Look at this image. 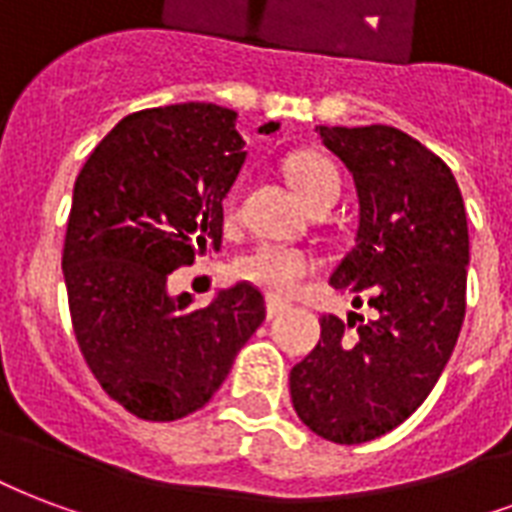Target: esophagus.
Listing matches in <instances>:
<instances>
[{"mask_svg":"<svg viewBox=\"0 0 512 512\" xmlns=\"http://www.w3.org/2000/svg\"><path fill=\"white\" fill-rule=\"evenodd\" d=\"M288 302H283V299H272L267 297V318H275V315H283L288 310Z\"/></svg>","mask_w":512,"mask_h":512,"instance_id":"obj_1","label":"esophagus"}]
</instances>
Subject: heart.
<instances>
[{"label": "heart", "instance_id": "heart-1", "mask_svg": "<svg viewBox=\"0 0 512 512\" xmlns=\"http://www.w3.org/2000/svg\"><path fill=\"white\" fill-rule=\"evenodd\" d=\"M286 169L299 197L305 199L310 210L340 199V188H343L340 172L321 153H297L288 159ZM237 215H240V205H237V194H232L224 207V221L234 224ZM315 267H318V261L302 248H288L278 242H259L242 256H237L232 270L237 278L251 286L264 288L267 294L288 297L302 288V283L313 275Z\"/></svg>", "mask_w": 512, "mask_h": 512}]
</instances>
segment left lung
Segmentation results:
<instances>
[{
	"label": "left lung",
	"mask_w": 512,
	"mask_h": 512,
	"mask_svg": "<svg viewBox=\"0 0 512 512\" xmlns=\"http://www.w3.org/2000/svg\"><path fill=\"white\" fill-rule=\"evenodd\" d=\"M318 134L359 191L356 245L329 283L375 315H324L288 386L307 429L359 445L407 421L443 375L467 310L470 234L453 172L410 134L383 124Z\"/></svg>",
	"instance_id": "1"
}]
</instances>
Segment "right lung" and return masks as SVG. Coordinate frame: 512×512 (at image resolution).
<instances>
[{"label": "right lung", "mask_w": 512, "mask_h": 512, "mask_svg": "<svg viewBox=\"0 0 512 512\" xmlns=\"http://www.w3.org/2000/svg\"><path fill=\"white\" fill-rule=\"evenodd\" d=\"M234 121L205 102L126 115L75 180L61 256L72 329L107 397L142 421L205 407L267 315L251 283L199 310L191 294H167L169 272L221 248L224 197L245 161Z\"/></svg>", "instance_id": "obj_1"}]
</instances>
